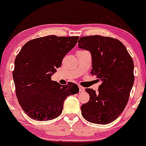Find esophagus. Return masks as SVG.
I'll return each instance as SVG.
<instances>
[{
	"label": "esophagus",
	"mask_w": 146,
	"mask_h": 146,
	"mask_svg": "<svg viewBox=\"0 0 146 146\" xmlns=\"http://www.w3.org/2000/svg\"><path fill=\"white\" fill-rule=\"evenodd\" d=\"M79 89H80V92H84L85 90V88L82 86H79Z\"/></svg>",
	"instance_id": "obj_1"
}]
</instances>
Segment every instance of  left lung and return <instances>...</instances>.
<instances>
[{
    "label": "left lung",
    "mask_w": 146,
    "mask_h": 146,
    "mask_svg": "<svg viewBox=\"0 0 146 146\" xmlns=\"http://www.w3.org/2000/svg\"><path fill=\"white\" fill-rule=\"evenodd\" d=\"M78 46L90 52L91 74L102 82L98 93L85 89L90 100L82 105V115L90 123L108 124L121 115L128 103L135 80L133 60L121 42L110 37H81Z\"/></svg>",
    "instance_id": "1"
}]
</instances>
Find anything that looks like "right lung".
<instances>
[{"instance_id":"right-lung-1","label":"right lung","mask_w":146,"mask_h":146,"mask_svg":"<svg viewBox=\"0 0 146 146\" xmlns=\"http://www.w3.org/2000/svg\"><path fill=\"white\" fill-rule=\"evenodd\" d=\"M80 37L48 36L31 40L16 56L13 71L16 94L30 118L48 121L60 116L64 102L79 92L76 84L62 86L51 77Z\"/></svg>"}]
</instances>
